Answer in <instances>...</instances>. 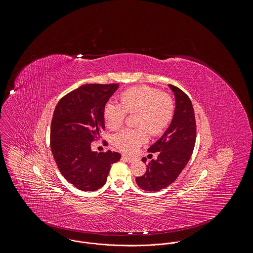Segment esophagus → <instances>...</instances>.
Segmentation results:
<instances>
[{
	"label": "esophagus",
	"instance_id": "1",
	"mask_svg": "<svg viewBox=\"0 0 253 253\" xmlns=\"http://www.w3.org/2000/svg\"><path fill=\"white\" fill-rule=\"evenodd\" d=\"M122 158H123L125 161L128 162V163H130V162L133 161V158H131V157H129V156H127V155H125V154L122 156Z\"/></svg>",
	"mask_w": 253,
	"mask_h": 253
}]
</instances>
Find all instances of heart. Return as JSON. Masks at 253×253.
I'll list each match as a JSON object with an SVG mask.
<instances>
[{
    "label": "heart",
    "mask_w": 253,
    "mask_h": 253,
    "mask_svg": "<svg viewBox=\"0 0 253 253\" xmlns=\"http://www.w3.org/2000/svg\"><path fill=\"white\" fill-rule=\"evenodd\" d=\"M175 105L172 98L160 90L139 86L126 89L121 94V103L108 101L104 107L106 126L110 129L120 128L125 122L126 113H135L137 128H125L116 133L113 143L125 152H133L151 135L162 133L174 116Z\"/></svg>",
    "instance_id": "obj_1"
}]
</instances>
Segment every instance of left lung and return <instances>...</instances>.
Wrapping results in <instances>:
<instances>
[{
    "mask_svg": "<svg viewBox=\"0 0 253 253\" xmlns=\"http://www.w3.org/2000/svg\"><path fill=\"white\" fill-rule=\"evenodd\" d=\"M175 96L174 116L163 135L153 143L149 152H158L157 159L146 165L143 176L136 177L139 188L157 192L172 184L187 165L196 142V121L189 97L179 88L168 85ZM142 161L145 163L146 158Z\"/></svg>",
    "mask_w": 253,
    "mask_h": 253,
    "instance_id": "obj_1",
    "label": "left lung"
}]
</instances>
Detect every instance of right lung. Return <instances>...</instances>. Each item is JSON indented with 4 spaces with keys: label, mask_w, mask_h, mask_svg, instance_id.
Here are the masks:
<instances>
[{
    "label": "right lung",
    "mask_w": 253,
    "mask_h": 253,
    "mask_svg": "<svg viewBox=\"0 0 253 253\" xmlns=\"http://www.w3.org/2000/svg\"><path fill=\"white\" fill-rule=\"evenodd\" d=\"M119 84H86L65 95L55 107L50 147L63 177L81 191L102 188L121 154L96 152L91 142L105 129L104 107Z\"/></svg>",
    "instance_id": "1"
}]
</instances>
